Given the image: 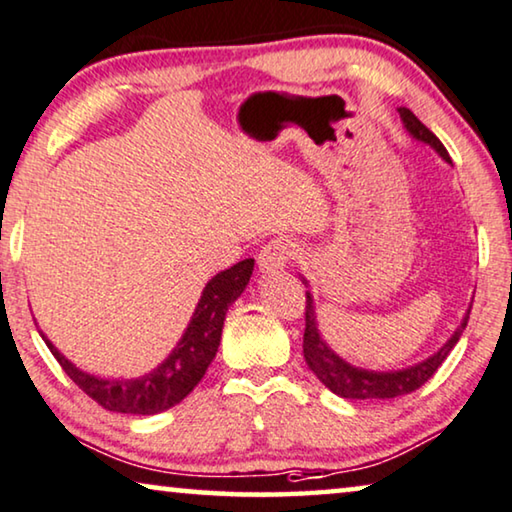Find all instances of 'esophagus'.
<instances>
[{"label": "esophagus", "mask_w": 512, "mask_h": 512, "mask_svg": "<svg viewBox=\"0 0 512 512\" xmlns=\"http://www.w3.org/2000/svg\"><path fill=\"white\" fill-rule=\"evenodd\" d=\"M294 255H296V248H294L292 241H289V239H271L269 243H264L262 250H259V255H257L259 271H262V273L282 271Z\"/></svg>", "instance_id": "34e87169"}]
</instances>
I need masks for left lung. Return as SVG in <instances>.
I'll list each match as a JSON object with an SVG mask.
<instances>
[{"label":"left lung","mask_w":512,"mask_h":512,"mask_svg":"<svg viewBox=\"0 0 512 512\" xmlns=\"http://www.w3.org/2000/svg\"><path fill=\"white\" fill-rule=\"evenodd\" d=\"M400 119L407 133L414 137V140L432 147L437 154L451 163L448 158V151L444 144L439 142V137L434 135L430 128L418 121V117L409 108H398ZM305 282V280H303ZM308 285V282H305ZM469 312L457 326L455 333L446 340V345L427 356L425 361L409 365V368L402 370H388V372H377V370H365L356 368V365L347 363L345 358L338 356L333 349L326 345L322 333H319L317 315H315V303H312V294L305 292V331H303V356L308 368L315 372L317 379L333 391L335 395L347 400H388V398H400V395H407L416 388H421L427 379H430L441 363L446 361V356L451 354V349L457 345L462 331L467 329Z\"/></svg>","instance_id":"left-lung-1"}]
</instances>
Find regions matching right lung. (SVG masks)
Masks as SVG:
<instances>
[{
	"label": "right lung",
	"mask_w": 512,
	"mask_h": 512,
	"mask_svg": "<svg viewBox=\"0 0 512 512\" xmlns=\"http://www.w3.org/2000/svg\"><path fill=\"white\" fill-rule=\"evenodd\" d=\"M255 259H243V262L230 266L213 276L207 287L202 289L197 308L190 317L188 329L183 331L177 347L163 363L149 372V375L135 379H103L68 361V358L45 338H41L50 347L52 356L57 358L61 368L71 377L78 388H82L91 400H96L103 409L117 411V414L133 416H154L160 411L179 404L193 388L200 384L204 372L216 358L220 333H223L225 315L230 305L239 299L246 289L250 276H253Z\"/></svg>",
	"instance_id": "add662e5"
}]
</instances>
